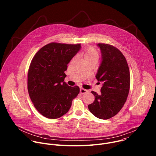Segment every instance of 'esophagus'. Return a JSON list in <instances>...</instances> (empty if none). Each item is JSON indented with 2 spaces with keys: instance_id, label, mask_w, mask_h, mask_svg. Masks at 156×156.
Returning <instances> with one entry per match:
<instances>
[{
  "instance_id": "obj_1",
  "label": "esophagus",
  "mask_w": 156,
  "mask_h": 156,
  "mask_svg": "<svg viewBox=\"0 0 156 156\" xmlns=\"http://www.w3.org/2000/svg\"><path fill=\"white\" fill-rule=\"evenodd\" d=\"M87 92V91L86 90H84V89H83V88H80V93L81 94H84L86 93Z\"/></svg>"
}]
</instances>
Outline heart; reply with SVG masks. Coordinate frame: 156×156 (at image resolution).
<instances>
[{
	"mask_svg": "<svg viewBox=\"0 0 156 156\" xmlns=\"http://www.w3.org/2000/svg\"><path fill=\"white\" fill-rule=\"evenodd\" d=\"M83 57L85 59L87 58H98V53L96 49L93 47H90L86 48L84 52H83Z\"/></svg>",
	"mask_w": 156,
	"mask_h": 156,
	"instance_id": "b5f03b06",
	"label": "heart"
}]
</instances>
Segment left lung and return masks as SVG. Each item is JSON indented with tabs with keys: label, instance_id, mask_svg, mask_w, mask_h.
Returning <instances> with one entry per match:
<instances>
[{
	"label": "left lung",
	"instance_id": "left-lung-1",
	"mask_svg": "<svg viewBox=\"0 0 156 156\" xmlns=\"http://www.w3.org/2000/svg\"><path fill=\"white\" fill-rule=\"evenodd\" d=\"M102 61L96 75L102 83L101 94L91 93L94 101L88 105L90 112L97 118L107 120L117 115L125 104L129 90L130 75L123 54L107 44L99 43Z\"/></svg>",
	"mask_w": 156,
	"mask_h": 156
}]
</instances>
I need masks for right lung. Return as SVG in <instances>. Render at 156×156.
Returning <instances> with one entry per match:
<instances>
[{"label": "right lung", "instance_id": "1", "mask_svg": "<svg viewBox=\"0 0 156 156\" xmlns=\"http://www.w3.org/2000/svg\"><path fill=\"white\" fill-rule=\"evenodd\" d=\"M81 44L51 42L40 49L31 60L28 73V90L38 112L46 118L58 119L68 112L80 93L77 86L66 84L65 71Z\"/></svg>", "mask_w": 156, "mask_h": 156}]
</instances>
